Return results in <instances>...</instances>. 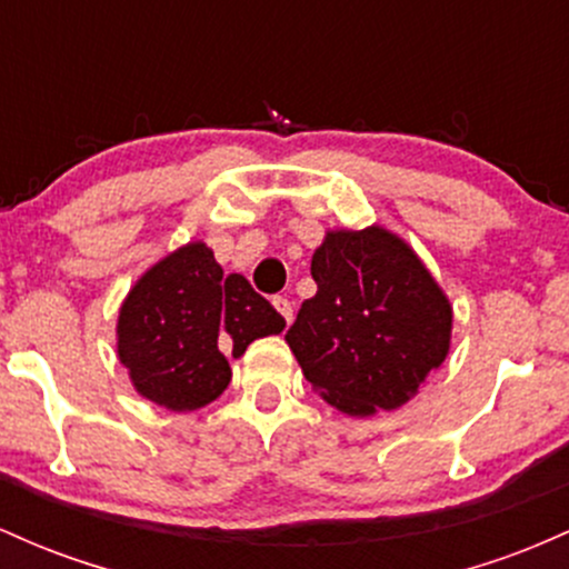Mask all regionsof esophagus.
<instances>
[{"label":"esophagus","instance_id":"obj_1","mask_svg":"<svg viewBox=\"0 0 569 569\" xmlns=\"http://www.w3.org/2000/svg\"><path fill=\"white\" fill-rule=\"evenodd\" d=\"M272 305H276V310L280 312V316H283V321L291 323V318H293V305H291V299L276 297V299H272Z\"/></svg>","mask_w":569,"mask_h":569}]
</instances>
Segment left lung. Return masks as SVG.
Returning <instances> with one entry per match:
<instances>
[{
  "instance_id": "left-lung-1",
  "label": "left lung",
  "mask_w": 569,
  "mask_h": 569,
  "mask_svg": "<svg viewBox=\"0 0 569 569\" xmlns=\"http://www.w3.org/2000/svg\"><path fill=\"white\" fill-rule=\"evenodd\" d=\"M316 297L286 342L307 382L352 417L398 409L441 367L452 307L415 251L382 227L326 234L312 253Z\"/></svg>"
}]
</instances>
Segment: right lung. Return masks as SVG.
<instances>
[{
  "label": "right lung",
  "mask_w": 569,
  "mask_h": 569,
  "mask_svg": "<svg viewBox=\"0 0 569 569\" xmlns=\"http://www.w3.org/2000/svg\"><path fill=\"white\" fill-rule=\"evenodd\" d=\"M283 326L243 276H224L211 248L189 243L130 289L117 321V352L141 396L192 411L224 393L230 352L243 356L253 339L280 335Z\"/></svg>",
  "instance_id": "add662e5"
}]
</instances>
